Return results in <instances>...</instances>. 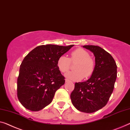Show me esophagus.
<instances>
[{
  "label": "esophagus",
  "mask_w": 130,
  "mask_h": 130,
  "mask_svg": "<svg viewBox=\"0 0 130 130\" xmlns=\"http://www.w3.org/2000/svg\"><path fill=\"white\" fill-rule=\"evenodd\" d=\"M69 81V80H68V79H65V82H68Z\"/></svg>",
  "instance_id": "obj_1"
}]
</instances>
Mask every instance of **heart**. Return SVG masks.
I'll use <instances>...</instances> for the list:
<instances>
[{"label": "heart", "mask_w": 130, "mask_h": 130, "mask_svg": "<svg viewBox=\"0 0 130 130\" xmlns=\"http://www.w3.org/2000/svg\"><path fill=\"white\" fill-rule=\"evenodd\" d=\"M71 61L77 62L75 66V71H70L65 75L67 78L73 80H80L84 76L89 77L94 70V60L89 57V54L82 48H77L71 53L69 58L65 55H61L57 60V65L59 70L64 73L70 69Z\"/></svg>", "instance_id": "heart-1"}]
</instances>
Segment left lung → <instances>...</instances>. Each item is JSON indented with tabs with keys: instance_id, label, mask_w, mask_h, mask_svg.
Segmentation results:
<instances>
[{
	"instance_id": "1",
	"label": "left lung",
	"mask_w": 130,
	"mask_h": 130,
	"mask_svg": "<svg viewBox=\"0 0 130 130\" xmlns=\"http://www.w3.org/2000/svg\"><path fill=\"white\" fill-rule=\"evenodd\" d=\"M83 47L93 53L94 70L88 80L75 83L71 99L76 109L91 113L107 104L115 87L117 67L113 57L102 48L96 45H84Z\"/></svg>"
}]
</instances>
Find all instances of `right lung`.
<instances>
[{
  "label": "right lung",
  "mask_w": 130,
  "mask_h": 130,
  "mask_svg": "<svg viewBox=\"0 0 130 130\" xmlns=\"http://www.w3.org/2000/svg\"><path fill=\"white\" fill-rule=\"evenodd\" d=\"M73 46L40 45L24 58L17 79V97L25 108L38 111L53 101L55 92L65 81L57 60Z\"/></svg>",
  "instance_id": "1"
}]
</instances>
